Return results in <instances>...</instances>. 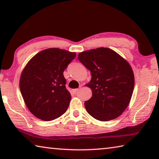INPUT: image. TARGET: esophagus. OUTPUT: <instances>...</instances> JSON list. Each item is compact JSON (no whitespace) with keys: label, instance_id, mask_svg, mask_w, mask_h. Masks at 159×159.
Instances as JSON below:
<instances>
[{"label":"esophagus","instance_id":"esophagus-1","mask_svg":"<svg viewBox=\"0 0 159 159\" xmlns=\"http://www.w3.org/2000/svg\"><path fill=\"white\" fill-rule=\"evenodd\" d=\"M80 89H73V92H74L75 94H77L78 92H79Z\"/></svg>","mask_w":159,"mask_h":159}]
</instances>
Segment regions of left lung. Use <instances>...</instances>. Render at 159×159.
I'll list each match as a JSON object with an SVG mask.
<instances>
[{"instance_id":"1","label":"left lung","mask_w":159,"mask_h":159,"mask_svg":"<svg viewBox=\"0 0 159 159\" xmlns=\"http://www.w3.org/2000/svg\"><path fill=\"white\" fill-rule=\"evenodd\" d=\"M78 60L91 72L86 84L92 96L84 102L87 111L97 120L107 121L119 116L130 102L134 76L130 65L114 50L99 48L78 55Z\"/></svg>"}]
</instances>
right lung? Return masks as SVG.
Here are the masks:
<instances>
[{"mask_svg":"<svg viewBox=\"0 0 159 159\" xmlns=\"http://www.w3.org/2000/svg\"><path fill=\"white\" fill-rule=\"evenodd\" d=\"M76 53L49 48L36 54L22 72L20 89L29 110L37 118L52 121L69 107L71 94L63 72Z\"/></svg>","mask_w":159,"mask_h":159,"instance_id":"add662e5","label":"right lung"}]
</instances>
